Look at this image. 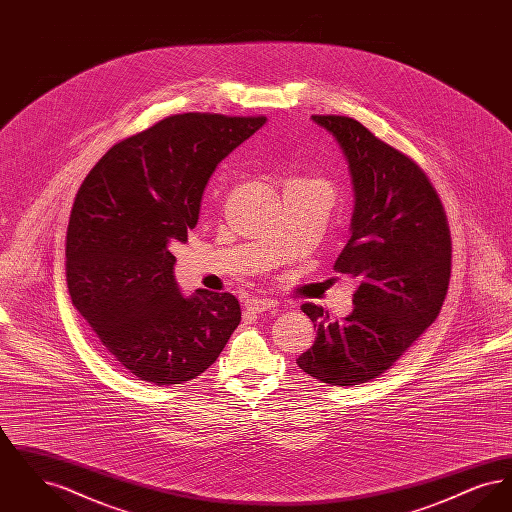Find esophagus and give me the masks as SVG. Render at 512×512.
<instances>
[{
  "instance_id": "esophagus-1",
  "label": "esophagus",
  "mask_w": 512,
  "mask_h": 512,
  "mask_svg": "<svg viewBox=\"0 0 512 512\" xmlns=\"http://www.w3.org/2000/svg\"><path fill=\"white\" fill-rule=\"evenodd\" d=\"M278 305L276 299L270 297H251L245 301V309L253 311V313H265L268 309H274Z\"/></svg>"
}]
</instances>
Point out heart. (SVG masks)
Instances as JSON below:
<instances>
[{"label":"heart","mask_w":512,"mask_h":512,"mask_svg":"<svg viewBox=\"0 0 512 512\" xmlns=\"http://www.w3.org/2000/svg\"><path fill=\"white\" fill-rule=\"evenodd\" d=\"M307 182H315V180H307Z\"/></svg>","instance_id":"heart-1"}]
</instances>
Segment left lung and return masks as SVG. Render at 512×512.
<instances>
[{"instance_id": "8db88e82", "label": "left lung", "mask_w": 512, "mask_h": 512, "mask_svg": "<svg viewBox=\"0 0 512 512\" xmlns=\"http://www.w3.org/2000/svg\"><path fill=\"white\" fill-rule=\"evenodd\" d=\"M340 144L355 190L351 238L334 265L359 284L353 311H301L317 338L297 357L309 376L361 386L399 361L438 318L451 278V232L432 182L411 157L351 117L313 115Z\"/></svg>"}]
</instances>
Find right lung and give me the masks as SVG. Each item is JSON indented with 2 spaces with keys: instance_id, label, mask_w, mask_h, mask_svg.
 Instances as JSON below:
<instances>
[{
  "instance_id": "1",
  "label": "right lung",
  "mask_w": 512,
  "mask_h": 512,
  "mask_svg": "<svg viewBox=\"0 0 512 512\" xmlns=\"http://www.w3.org/2000/svg\"><path fill=\"white\" fill-rule=\"evenodd\" d=\"M265 121L172 115L111 147L74 197L65 251L73 305L140 380H194L242 320L232 293L180 295L171 249L188 242L217 165Z\"/></svg>"
}]
</instances>
